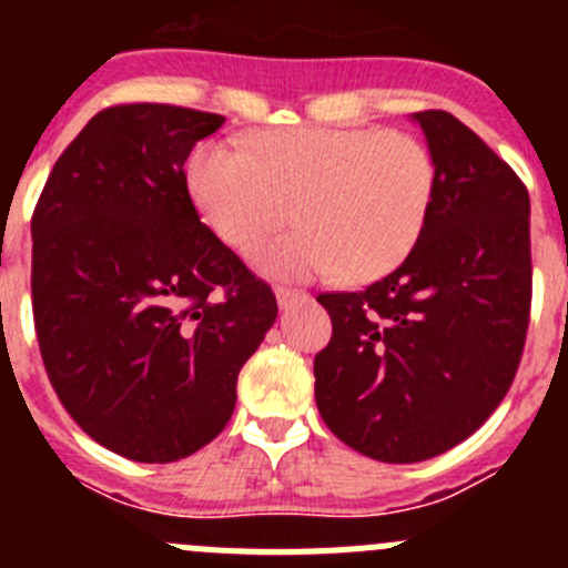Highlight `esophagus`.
Wrapping results in <instances>:
<instances>
[{
    "mask_svg": "<svg viewBox=\"0 0 568 568\" xmlns=\"http://www.w3.org/2000/svg\"><path fill=\"white\" fill-rule=\"evenodd\" d=\"M311 296L305 294V291H291V288H277V305L283 307V311H288V307L294 305H302V302H307Z\"/></svg>",
    "mask_w": 568,
    "mask_h": 568,
    "instance_id": "obj_1",
    "label": "esophagus"
}]
</instances>
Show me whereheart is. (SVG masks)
I'll return each mask as SVG.
<instances>
[{"mask_svg": "<svg viewBox=\"0 0 568 568\" xmlns=\"http://www.w3.org/2000/svg\"><path fill=\"white\" fill-rule=\"evenodd\" d=\"M200 220L247 255L294 216L302 227L257 255L263 272L352 280L393 272L420 239L437 194V162L406 131L285 125L247 140L205 142L186 164Z\"/></svg>", "mask_w": 568, "mask_h": 568, "instance_id": "obj_1", "label": "heart"}]
</instances>
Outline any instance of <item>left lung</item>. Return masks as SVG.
<instances>
[{
    "instance_id": "obj_1",
    "label": "left lung",
    "mask_w": 568,
    "mask_h": 568,
    "mask_svg": "<svg viewBox=\"0 0 568 568\" xmlns=\"http://www.w3.org/2000/svg\"><path fill=\"white\" fill-rule=\"evenodd\" d=\"M437 162L432 214L395 272L321 294L316 354L329 432L387 464L426 462L478 432L517 376L530 318V197L517 173L443 109L412 114Z\"/></svg>"
}]
</instances>
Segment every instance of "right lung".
<instances>
[{
	"mask_svg": "<svg viewBox=\"0 0 568 568\" xmlns=\"http://www.w3.org/2000/svg\"><path fill=\"white\" fill-rule=\"evenodd\" d=\"M222 114L120 104L62 151L32 214V316L57 398L131 462L227 426L277 300L200 222L183 162Z\"/></svg>",
	"mask_w": 568,
	"mask_h": 568,
	"instance_id": "1",
	"label": "right lung"
}]
</instances>
